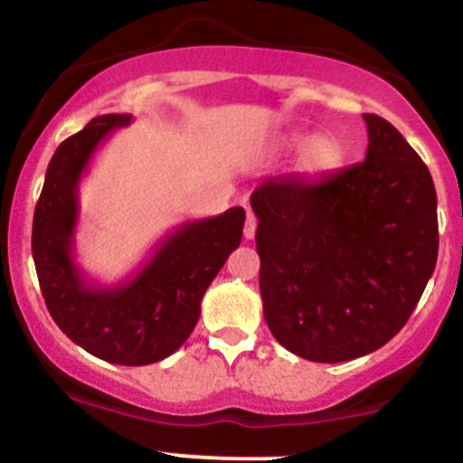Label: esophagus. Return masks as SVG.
I'll return each mask as SVG.
<instances>
[{"label": "esophagus", "instance_id": "esophagus-1", "mask_svg": "<svg viewBox=\"0 0 463 463\" xmlns=\"http://www.w3.org/2000/svg\"><path fill=\"white\" fill-rule=\"evenodd\" d=\"M256 225H259V221H256V216L251 212H247V218H245V230H242V233H245L247 241H251L256 233Z\"/></svg>", "mask_w": 463, "mask_h": 463}]
</instances>
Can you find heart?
Instances as JSON below:
<instances>
[{
  "label": "heart",
  "instance_id": "obj_1",
  "mask_svg": "<svg viewBox=\"0 0 463 463\" xmlns=\"http://www.w3.org/2000/svg\"><path fill=\"white\" fill-rule=\"evenodd\" d=\"M305 142H307V137L305 136H292L289 140L283 142V149L297 151L301 149ZM341 158H343L341 145H338L335 137L323 136V137H317V140L305 149L301 165L305 171H309V174H323V171H330L335 169V166H338Z\"/></svg>",
  "mask_w": 463,
  "mask_h": 463
}]
</instances>
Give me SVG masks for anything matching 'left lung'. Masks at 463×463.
I'll return each mask as SVG.
<instances>
[{"label":"left lung","mask_w":463,"mask_h":463,"mask_svg":"<svg viewBox=\"0 0 463 463\" xmlns=\"http://www.w3.org/2000/svg\"><path fill=\"white\" fill-rule=\"evenodd\" d=\"M364 120V162L317 180L267 178L250 200L267 327L318 364L359 359L397 335L439 251L430 171L388 120Z\"/></svg>","instance_id":"obj_1"}]
</instances>
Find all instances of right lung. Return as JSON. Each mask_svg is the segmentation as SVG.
<instances>
[{"instance_id": "add662e5", "label": "right lung", "mask_w": 463, "mask_h": 463, "mask_svg": "<svg viewBox=\"0 0 463 463\" xmlns=\"http://www.w3.org/2000/svg\"><path fill=\"white\" fill-rule=\"evenodd\" d=\"M128 122L127 113L98 116L57 146L33 216V259L46 307L71 341L109 364L149 365L194 332L204 292L241 245L245 209L180 225L127 283L89 280L73 260L78 184L95 149Z\"/></svg>"}]
</instances>
